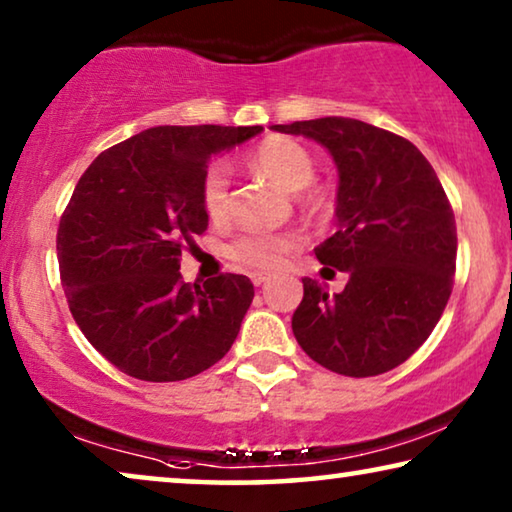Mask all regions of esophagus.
Segmentation results:
<instances>
[{"instance_id": "esophagus-1", "label": "esophagus", "mask_w": 512, "mask_h": 512, "mask_svg": "<svg viewBox=\"0 0 512 512\" xmlns=\"http://www.w3.org/2000/svg\"><path fill=\"white\" fill-rule=\"evenodd\" d=\"M250 280H253V285L255 287H259V285H264V282H269L271 280V273H253V276H250Z\"/></svg>"}]
</instances>
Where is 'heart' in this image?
<instances>
[{
	"label": "heart",
	"mask_w": 512,
	"mask_h": 512,
	"mask_svg": "<svg viewBox=\"0 0 512 512\" xmlns=\"http://www.w3.org/2000/svg\"><path fill=\"white\" fill-rule=\"evenodd\" d=\"M248 163L259 174L276 183L287 193H299L301 204L308 211L326 207V193L312 186L315 160L301 142L285 135H271L257 144ZM202 209L213 223H223L230 216V170L225 165H211L200 186ZM301 246V239L292 232H248L236 236L227 246V257L246 269L273 271Z\"/></svg>",
	"instance_id": "obj_1"
}]
</instances>
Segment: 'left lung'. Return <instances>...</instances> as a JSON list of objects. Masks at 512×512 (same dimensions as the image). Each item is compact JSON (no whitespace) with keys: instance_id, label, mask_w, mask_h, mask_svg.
I'll use <instances>...</instances> for the list:
<instances>
[{"instance_id":"1","label":"left lung","mask_w":512,"mask_h":512,"mask_svg":"<svg viewBox=\"0 0 512 512\" xmlns=\"http://www.w3.org/2000/svg\"><path fill=\"white\" fill-rule=\"evenodd\" d=\"M273 131L322 144L340 177L338 232L315 255L349 280L329 296L303 278L296 342L345 377L398 368L430 338L453 292L457 230L437 172L409 140L358 119L294 121Z\"/></svg>"}]
</instances>
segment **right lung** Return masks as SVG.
<instances>
[{
  "mask_svg": "<svg viewBox=\"0 0 512 512\" xmlns=\"http://www.w3.org/2000/svg\"><path fill=\"white\" fill-rule=\"evenodd\" d=\"M259 131L149 128L105 149L75 186L57 230L61 287L85 338L126 375L181 381L230 352L253 282H183L181 250L209 225L200 186L211 158Z\"/></svg>",
  "mask_w": 512,
  "mask_h": 512,
  "instance_id": "right-lung-1",
  "label": "right lung"
}]
</instances>
